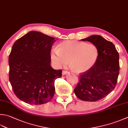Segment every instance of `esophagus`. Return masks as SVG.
I'll use <instances>...</instances> for the list:
<instances>
[{
	"label": "esophagus",
	"mask_w": 128,
	"mask_h": 128,
	"mask_svg": "<svg viewBox=\"0 0 128 128\" xmlns=\"http://www.w3.org/2000/svg\"><path fill=\"white\" fill-rule=\"evenodd\" d=\"M67 73H68V72H66V70H63V71L62 72V76H64V75H66Z\"/></svg>",
	"instance_id": "obj_1"
}]
</instances>
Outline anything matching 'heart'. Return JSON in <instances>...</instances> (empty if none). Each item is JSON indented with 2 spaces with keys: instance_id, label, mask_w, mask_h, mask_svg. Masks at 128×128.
Returning a JSON list of instances; mask_svg holds the SVG:
<instances>
[{
  "instance_id": "b5f03b06",
  "label": "heart",
  "mask_w": 128,
  "mask_h": 128,
  "mask_svg": "<svg viewBox=\"0 0 128 128\" xmlns=\"http://www.w3.org/2000/svg\"><path fill=\"white\" fill-rule=\"evenodd\" d=\"M99 51L94 44L75 40L62 42L57 49H52L50 58L56 67L65 66L69 60L71 69L76 73L80 74L89 71L94 66Z\"/></svg>"
}]
</instances>
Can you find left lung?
<instances>
[{
  "mask_svg": "<svg viewBox=\"0 0 128 128\" xmlns=\"http://www.w3.org/2000/svg\"><path fill=\"white\" fill-rule=\"evenodd\" d=\"M82 40L96 45L99 56L94 66L89 71L80 75L74 92L82 100L98 101L111 92L116 86L119 73V53L111 42L98 35Z\"/></svg>",
  "mask_w": 128,
  "mask_h": 128,
  "instance_id": "left-lung-1",
  "label": "left lung"
}]
</instances>
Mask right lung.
<instances>
[{
    "mask_svg": "<svg viewBox=\"0 0 128 128\" xmlns=\"http://www.w3.org/2000/svg\"><path fill=\"white\" fill-rule=\"evenodd\" d=\"M54 38L31 31L18 39L9 56V78L17 98L26 103H46L53 97L54 82L61 69L50 66Z\"/></svg>",
    "mask_w": 128,
    "mask_h": 128,
    "instance_id": "right-lung-1",
    "label": "right lung"
}]
</instances>
